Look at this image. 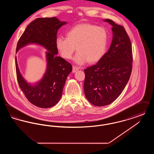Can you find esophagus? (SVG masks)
<instances>
[{"instance_id":"34e87169","label":"esophagus","mask_w":154,"mask_h":154,"mask_svg":"<svg viewBox=\"0 0 154 154\" xmlns=\"http://www.w3.org/2000/svg\"><path fill=\"white\" fill-rule=\"evenodd\" d=\"M80 69V67H78V66H73V72L74 73L77 70H79Z\"/></svg>"}]
</instances>
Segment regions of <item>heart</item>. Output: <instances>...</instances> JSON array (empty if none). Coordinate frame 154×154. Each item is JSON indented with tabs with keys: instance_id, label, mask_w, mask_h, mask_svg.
<instances>
[{
	"instance_id": "b5f03b06",
	"label": "heart",
	"mask_w": 154,
	"mask_h": 154,
	"mask_svg": "<svg viewBox=\"0 0 154 154\" xmlns=\"http://www.w3.org/2000/svg\"><path fill=\"white\" fill-rule=\"evenodd\" d=\"M107 41V34L104 28L81 23L70 29L67 37H57L55 44L60 55L67 59L72 58L77 47L79 51L74 60L79 65H84L88 62L94 63L102 58L106 50Z\"/></svg>"
}]
</instances>
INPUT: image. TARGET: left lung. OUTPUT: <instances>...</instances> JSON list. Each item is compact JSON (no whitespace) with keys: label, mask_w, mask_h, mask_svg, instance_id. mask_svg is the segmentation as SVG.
Listing matches in <instances>:
<instances>
[{"label":"left lung","mask_w":154,"mask_h":154,"mask_svg":"<svg viewBox=\"0 0 154 154\" xmlns=\"http://www.w3.org/2000/svg\"><path fill=\"white\" fill-rule=\"evenodd\" d=\"M112 25V40L109 51L97 63L84 69V94L96 106L113 102L121 94L130 79L132 70V44L122 25L106 19Z\"/></svg>","instance_id":"8db88e82"}]
</instances>
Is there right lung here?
I'll list each match as a JSON object with an SVG mask.
<instances>
[{"label":"right lung","instance_id":"right-lung-1","mask_svg":"<svg viewBox=\"0 0 154 154\" xmlns=\"http://www.w3.org/2000/svg\"><path fill=\"white\" fill-rule=\"evenodd\" d=\"M67 22L60 21L57 17L38 18L27 26L20 38L16 48L18 51L28 44H39L46 52L47 67L42 80L31 85L23 79L20 72L15 57L17 81L23 94L29 102L40 108H50L58 103L62 95L67 77L72 71V65L60 57L55 41L58 30Z\"/></svg>","mask_w":154,"mask_h":154}]
</instances>
